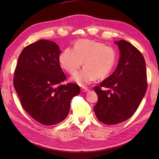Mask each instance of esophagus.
I'll return each instance as SVG.
<instances>
[{
	"instance_id": "obj_1",
	"label": "esophagus",
	"mask_w": 159,
	"mask_h": 159,
	"mask_svg": "<svg viewBox=\"0 0 159 159\" xmlns=\"http://www.w3.org/2000/svg\"><path fill=\"white\" fill-rule=\"evenodd\" d=\"M89 89L87 88H81V92H87Z\"/></svg>"
}]
</instances>
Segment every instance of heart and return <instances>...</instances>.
<instances>
[{"instance_id": "obj_1", "label": "heart", "mask_w": 159, "mask_h": 159, "mask_svg": "<svg viewBox=\"0 0 159 159\" xmlns=\"http://www.w3.org/2000/svg\"><path fill=\"white\" fill-rule=\"evenodd\" d=\"M117 51L114 48L91 40H78L73 49L67 48L59 56L60 66L70 74H74L82 65L84 69L71 80L81 86L93 82L96 78L107 77L114 68Z\"/></svg>"}]
</instances>
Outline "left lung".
Segmentation results:
<instances>
[{"instance_id": "8db88e82", "label": "left lung", "mask_w": 159, "mask_h": 159, "mask_svg": "<svg viewBox=\"0 0 159 159\" xmlns=\"http://www.w3.org/2000/svg\"><path fill=\"white\" fill-rule=\"evenodd\" d=\"M115 43L120 51L117 68L94 87L98 96L95 114L99 121L107 125L120 123L131 117L147 88L146 64L141 52L124 40ZM102 87L108 90H103Z\"/></svg>"}]
</instances>
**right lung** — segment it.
<instances>
[{
    "instance_id": "right-lung-1",
    "label": "right lung",
    "mask_w": 159,
    "mask_h": 159,
    "mask_svg": "<svg viewBox=\"0 0 159 159\" xmlns=\"http://www.w3.org/2000/svg\"><path fill=\"white\" fill-rule=\"evenodd\" d=\"M61 50L55 42L40 40L24 48L13 79L23 109L44 125H54L68 116L70 102L80 93L78 85H61L66 76L59 63Z\"/></svg>"
}]
</instances>
